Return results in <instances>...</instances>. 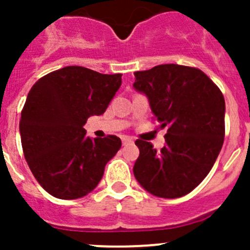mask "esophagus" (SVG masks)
<instances>
[{
	"mask_svg": "<svg viewBox=\"0 0 250 250\" xmlns=\"http://www.w3.org/2000/svg\"><path fill=\"white\" fill-rule=\"evenodd\" d=\"M121 140H123V145H126V144H129V143H132V139L127 138V136H124Z\"/></svg>",
	"mask_w": 250,
	"mask_h": 250,
	"instance_id": "1",
	"label": "esophagus"
}]
</instances>
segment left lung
<instances>
[{"label": "left lung", "mask_w": 250, "mask_h": 250, "mask_svg": "<svg viewBox=\"0 0 250 250\" xmlns=\"http://www.w3.org/2000/svg\"><path fill=\"white\" fill-rule=\"evenodd\" d=\"M134 75V89L146 95L160 127H167L161 150L147 141H135L140 155L134 175L159 198L187 195L204 180L222 150L224 96L196 67L167 63Z\"/></svg>", "instance_id": "8db88e82"}]
</instances>
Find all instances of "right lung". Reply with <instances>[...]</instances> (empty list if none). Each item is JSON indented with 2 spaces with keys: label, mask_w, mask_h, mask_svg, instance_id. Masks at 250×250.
Returning <instances> with one entry per match:
<instances>
[{
  "label": "right lung",
  "mask_w": 250,
  "mask_h": 250,
  "mask_svg": "<svg viewBox=\"0 0 250 250\" xmlns=\"http://www.w3.org/2000/svg\"><path fill=\"white\" fill-rule=\"evenodd\" d=\"M120 86L121 74L66 66L31 87L21 111V144L30 170L48 194L77 199L98 187L121 140L89 138L83 125L105 112Z\"/></svg>",
  "instance_id": "1"
}]
</instances>
